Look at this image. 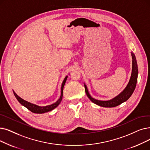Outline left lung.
<instances>
[{"label": "left lung", "instance_id": "8db88e82", "mask_svg": "<svg viewBox=\"0 0 150 150\" xmlns=\"http://www.w3.org/2000/svg\"><path fill=\"white\" fill-rule=\"evenodd\" d=\"M132 58V74L129 83L127 84L126 88L124 89L122 92L115 97V98L110 100H99L94 99L91 97L88 92V88L84 84V88H85V92L86 93L87 96L88 98L92 101L93 103L97 104L99 106L103 107H115L118 106L122 103L125 102L127 100L129 99L130 97L131 96L135 88L136 87L137 81V76H138V67H137V63L136 58L133 53H131Z\"/></svg>", "mask_w": 150, "mask_h": 150}]
</instances>
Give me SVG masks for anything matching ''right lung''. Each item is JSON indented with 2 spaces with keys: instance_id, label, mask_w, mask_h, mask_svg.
I'll list each match as a JSON object with an SVG mask.
<instances>
[{
  "instance_id": "1",
  "label": "right lung",
  "mask_w": 150,
  "mask_h": 150,
  "mask_svg": "<svg viewBox=\"0 0 150 150\" xmlns=\"http://www.w3.org/2000/svg\"><path fill=\"white\" fill-rule=\"evenodd\" d=\"M67 76L65 78L62 84V86H61V95L60 96V98L58 99L55 103L51 104L50 105H48V106H45V107H40L38 106L37 105H35V104L31 103L30 102H28L27 101H25L24 100H23V99H21L20 97H19L15 92L13 91V94L15 95V96L16 97V99L18 100V102L20 103L21 105H23V106H24L25 108H27L28 110H29L30 112H32V113H46L50 111H51L53 109H54L56 107H57L58 105H59V103H61L62 99V96H63V88L64 86V84L66 83V81L67 80Z\"/></svg>"
}]
</instances>
